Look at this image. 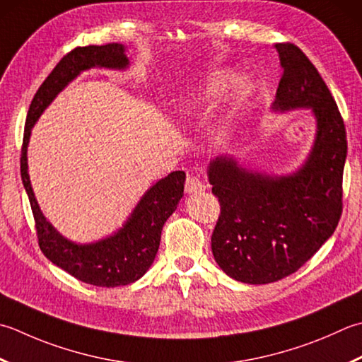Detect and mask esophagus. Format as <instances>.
Wrapping results in <instances>:
<instances>
[{"label": "esophagus", "mask_w": 362, "mask_h": 362, "mask_svg": "<svg viewBox=\"0 0 362 362\" xmlns=\"http://www.w3.org/2000/svg\"><path fill=\"white\" fill-rule=\"evenodd\" d=\"M205 189V183L202 182L201 177L197 175H188L187 182H185V191L189 194L193 193H201V191Z\"/></svg>", "instance_id": "obj_1"}]
</instances>
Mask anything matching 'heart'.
Segmentation results:
<instances>
[{
  "label": "heart",
  "instance_id": "heart-1",
  "mask_svg": "<svg viewBox=\"0 0 362 362\" xmlns=\"http://www.w3.org/2000/svg\"><path fill=\"white\" fill-rule=\"evenodd\" d=\"M226 81H228V76L223 74H218L216 76L210 78V80L199 89L197 94L185 98V100L180 103V111L183 112V115L189 116V117L196 116V112L199 111L205 103L210 102L211 98L216 97L219 92H221V88L224 86ZM235 90H237V97L240 98V100H245V98L251 94L252 81L250 80V78H243V80L238 81Z\"/></svg>",
  "mask_w": 362,
  "mask_h": 362
}]
</instances>
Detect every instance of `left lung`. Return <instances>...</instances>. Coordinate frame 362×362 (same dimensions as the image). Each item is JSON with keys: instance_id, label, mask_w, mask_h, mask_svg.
Segmentation results:
<instances>
[{"instance_id": "obj_1", "label": "left lung", "mask_w": 362, "mask_h": 362, "mask_svg": "<svg viewBox=\"0 0 362 362\" xmlns=\"http://www.w3.org/2000/svg\"><path fill=\"white\" fill-rule=\"evenodd\" d=\"M282 72L273 111L310 108L315 141L292 175H267L218 157L209 180L221 214L211 252L221 270L245 284H268L295 273L334 233L342 215L346 158L344 119L318 70L293 44H276Z\"/></svg>"}]
</instances>
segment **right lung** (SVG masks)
I'll use <instances>...</instances> for the list:
<instances>
[{"label":"right lung","mask_w":362,"mask_h":362,"mask_svg":"<svg viewBox=\"0 0 362 362\" xmlns=\"http://www.w3.org/2000/svg\"><path fill=\"white\" fill-rule=\"evenodd\" d=\"M92 67L119 70L129 67L125 47L122 44L76 47L56 64L52 74L45 78V81L35 92L28 110L20 173L26 194L30 197L40 251L45 254V257L86 284L117 287L138 281L151 268L160 246L163 226L173 215L183 196L185 173L174 171L165 179L158 180L141 197L122 228L115 235L97 243L76 245L64 238L47 221L35 201L30 175H28L26 152L31 129L47 106L53 102V98L83 70Z\"/></svg>","instance_id":"obj_1"}]
</instances>
